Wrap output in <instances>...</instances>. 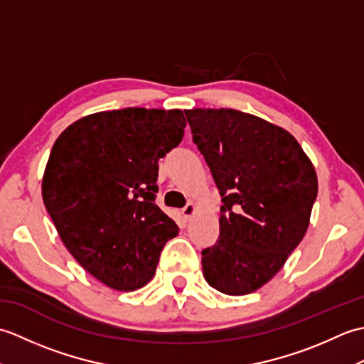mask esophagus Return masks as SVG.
I'll return each mask as SVG.
<instances>
[{"instance_id": "obj_1", "label": "esophagus", "mask_w": 364, "mask_h": 364, "mask_svg": "<svg viewBox=\"0 0 364 364\" xmlns=\"http://www.w3.org/2000/svg\"><path fill=\"white\" fill-rule=\"evenodd\" d=\"M196 210H197V208H196V205L194 203H188L186 206H184L183 208V210H181V214H183V218L184 219H186V220H189L191 218H192V215H194L196 214Z\"/></svg>"}]
</instances>
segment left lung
Segmentation results:
<instances>
[{
    "label": "left lung",
    "mask_w": 364,
    "mask_h": 364,
    "mask_svg": "<svg viewBox=\"0 0 364 364\" xmlns=\"http://www.w3.org/2000/svg\"><path fill=\"white\" fill-rule=\"evenodd\" d=\"M222 197L220 235L202 250L228 296L261 288L300 244L318 197L311 161L288 131L236 109L184 111Z\"/></svg>",
    "instance_id": "left-lung-1"
}]
</instances>
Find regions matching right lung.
Returning <instances> with one entry per match:
<instances>
[{"mask_svg": "<svg viewBox=\"0 0 364 364\" xmlns=\"http://www.w3.org/2000/svg\"><path fill=\"white\" fill-rule=\"evenodd\" d=\"M180 109L97 112L54 142L42 181L46 211L73 258L117 291L149 283L176 223L154 203L158 162L181 142Z\"/></svg>", "mask_w": 364, "mask_h": 364, "instance_id": "1", "label": "right lung"}]
</instances>
